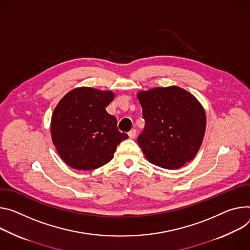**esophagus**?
I'll list each match as a JSON object with an SVG mask.
<instances>
[{"label":"esophagus","mask_w":250,"mask_h":250,"mask_svg":"<svg viewBox=\"0 0 250 250\" xmlns=\"http://www.w3.org/2000/svg\"><path fill=\"white\" fill-rule=\"evenodd\" d=\"M128 137L130 138V139H134L135 138V135H137V130H135L134 128H132V129H130L129 131H128Z\"/></svg>","instance_id":"1"}]
</instances>
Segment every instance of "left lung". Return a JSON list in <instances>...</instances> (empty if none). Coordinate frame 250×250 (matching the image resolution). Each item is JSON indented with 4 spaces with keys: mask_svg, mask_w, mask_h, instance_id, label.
Wrapping results in <instances>:
<instances>
[{
    "mask_svg": "<svg viewBox=\"0 0 250 250\" xmlns=\"http://www.w3.org/2000/svg\"><path fill=\"white\" fill-rule=\"evenodd\" d=\"M145 128L138 144L147 161L173 169L196 155L206 132V111L186 89L172 85L140 92Z\"/></svg>",
    "mask_w": 250,
    "mask_h": 250,
    "instance_id": "left-lung-1",
    "label": "left lung"
}]
</instances>
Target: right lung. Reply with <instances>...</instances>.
<instances>
[{
	"label": "right lung",
	"instance_id": "1",
	"mask_svg": "<svg viewBox=\"0 0 250 250\" xmlns=\"http://www.w3.org/2000/svg\"><path fill=\"white\" fill-rule=\"evenodd\" d=\"M115 99L110 90L78 87L56 106L51 123L53 143L71 167L90 170L107 164L117 146L128 138L105 107Z\"/></svg>",
	"mask_w": 250,
	"mask_h": 250
}]
</instances>
